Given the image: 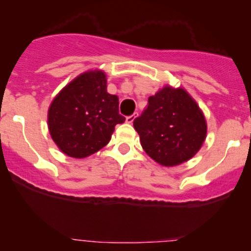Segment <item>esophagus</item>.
<instances>
[{"label": "esophagus", "instance_id": "esophagus-1", "mask_svg": "<svg viewBox=\"0 0 251 251\" xmlns=\"http://www.w3.org/2000/svg\"><path fill=\"white\" fill-rule=\"evenodd\" d=\"M136 118H137V114H132V115H130V116H127V118H126V123L132 124L133 120H135Z\"/></svg>", "mask_w": 251, "mask_h": 251}]
</instances>
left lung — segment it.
<instances>
[{"mask_svg":"<svg viewBox=\"0 0 251 251\" xmlns=\"http://www.w3.org/2000/svg\"><path fill=\"white\" fill-rule=\"evenodd\" d=\"M142 148L159 165L171 168L193 158L205 142L207 125L203 110L184 88L165 85L148 98L133 120Z\"/></svg>","mask_w":251,"mask_h":251,"instance_id":"8db88e82","label":"left lung"}]
</instances>
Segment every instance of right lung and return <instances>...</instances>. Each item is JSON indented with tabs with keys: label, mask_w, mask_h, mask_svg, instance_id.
<instances>
[{
	"label": "right lung",
	"mask_w": 251,
	"mask_h": 251,
	"mask_svg": "<svg viewBox=\"0 0 251 251\" xmlns=\"http://www.w3.org/2000/svg\"><path fill=\"white\" fill-rule=\"evenodd\" d=\"M119 114V97L107 91V75L100 69L81 73L65 85L48 108L50 138L65 155L83 159L109 143Z\"/></svg>",
	"instance_id": "right-lung-1"
}]
</instances>
